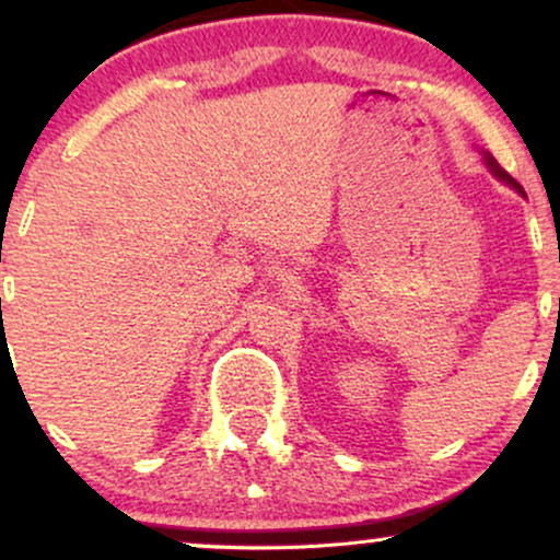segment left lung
Segmentation results:
<instances>
[{"instance_id":"8db88e82","label":"left lung","mask_w":560,"mask_h":560,"mask_svg":"<svg viewBox=\"0 0 560 560\" xmlns=\"http://www.w3.org/2000/svg\"><path fill=\"white\" fill-rule=\"evenodd\" d=\"M485 160H487V165H490V171L494 173V176H498V178H500V182L511 184V186H513V189H518V191H522V186H518V182H516V178H513V176H508V173H505V171H503V168H500V165H498V160H494L492 155H485Z\"/></svg>"}]
</instances>
